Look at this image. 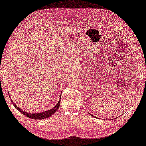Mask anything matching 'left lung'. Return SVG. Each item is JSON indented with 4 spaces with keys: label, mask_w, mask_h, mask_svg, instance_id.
Returning <instances> with one entry per match:
<instances>
[{
    "label": "left lung",
    "mask_w": 146,
    "mask_h": 146,
    "mask_svg": "<svg viewBox=\"0 0 146 146\" xmlns=\"http://www.w3.org/2000/svg\"><path fill=\"white\" fill-rule=\"evenodd\" d=\"M92 116H94V117H95V116H93V115H92Z\"/></svg>",
    "instance_id": "8db88e82"
}]
</instances>
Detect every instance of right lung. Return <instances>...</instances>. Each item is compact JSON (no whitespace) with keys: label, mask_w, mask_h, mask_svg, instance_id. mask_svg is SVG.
Returning <instances> with one entry per match:
<instances>
[{"label":"right lung","mask_w":146,"mask_h":146,"mask_svg":"<svg viewBox=\"0 0 146 146\" xmlns=\"http://www.w3.org/2000/svg\"><path fill=\"white\" fill-rule=\"evenodd\" d=\"M9 96L10 97L9 94ZM10 100H11L13 105L15 106V108H16L20 112H21L22 114L27 116V117H28V118H30L31 119H42L48 118L49 117H50L51 115L54 114V113L57 111V110L59 108L60 106V103H61V102H60L61 100H59V102H58V104H57V105L54 106V107H53L52 109L48 110V111L41 112V113H28L26 111H23L22 110H21L20 108L18 107V106L15 105V104H14L11 98H10Z\"/></svg>","instance_id":"right-lung-1"}]
</instances>
